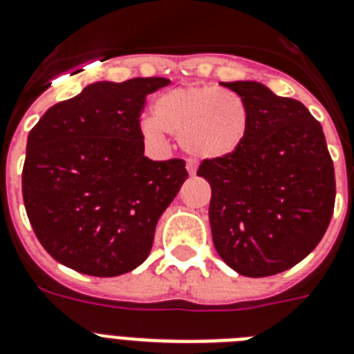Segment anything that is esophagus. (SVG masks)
<instances>
[{
	"mask_svg": "<svg viewBox=\"0 0 354 354\" xmlns=\"http://www.w3.org/2000/svg\"><path fill=\"white\" fill-rule=\"evenodd\" d=\"M187 171H189V174H191V176H194L196 171H198V165H196L192 160H189V162H187Z\"/></svg>",
	"mask_w": 354,
	"mask_h": 354,
	"instance_id": "esophagus-1",
	"label": "esophagus"
}]
</instances>
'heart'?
Segmentation results:
<instances>
[{"mask_svg": "<svg viewBox=\"0 0 354 354\" xmlns=\"http://www.w3.org/2000/svg\"><path fill=\"white\" fill-rule=\"evenodd\" d=\"M248 126V108L234 91L218 86H180L154 99L153 118L142 122V131L153 142L171 133L192 158L218 160L241 147Z\"/></svg>", "mask_w": 354, "mask_h": 354, "instance_id": "heart-1", "label": "heart"}]
</instances>
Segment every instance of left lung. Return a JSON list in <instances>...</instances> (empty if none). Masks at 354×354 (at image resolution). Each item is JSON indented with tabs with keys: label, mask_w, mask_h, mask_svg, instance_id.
<instances>
[{
	"label": "left lung",
	"mask_w": 354,
	"mask_h": 354,
	"mask_svg": "<svg viewBox=\"0 0 354 354\" xmlns=\"http://www.w3.org/2000/svg\"><path fill=\"white\" fill-rule=\"evenodd\" d=\"M248 108L250 126L230 156L203 160L209 219L219 257L246 277L301 263L335 209V169L322 126L304 104L254 81L221 82Z\"/></svg>",
	"instance_id": "8db88e82"
}]
</instances>
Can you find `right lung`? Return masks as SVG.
Wrapping results in <instances>:
<instances>
[{
    "instance_id": "1",
    "label": "right lung",
    "mask_w": 354,
    "mask_h": 354,
    "mask_svg": "<svg viewBox=\"0 0 354 354\" xmlns=\"http://www.w3.org/2000/svg\"><path fill=\"white\" fill-rule=\"evenodd\" d=\"M162 77L95 82L32 127L23 201L43 248L68 268L117 277L140 266L187 174L180 158L144 156L145 97Z\"/></svg>"
}]
</instances>
